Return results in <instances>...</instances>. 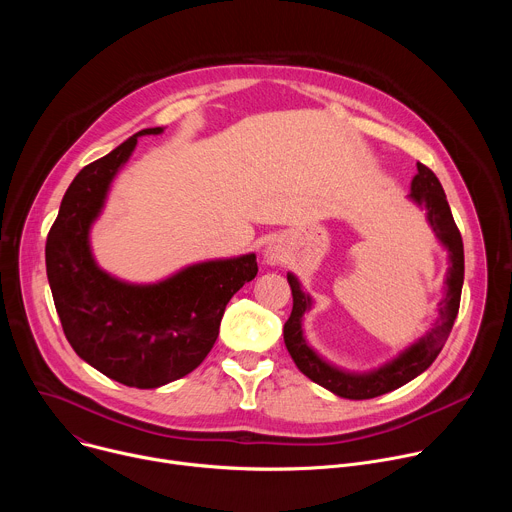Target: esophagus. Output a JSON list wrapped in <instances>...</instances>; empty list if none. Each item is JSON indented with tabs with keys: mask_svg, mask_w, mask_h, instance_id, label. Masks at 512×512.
I'll list each match as a JSON object with an SVG mask.
<instances>
[{
	"mask_svg": "<svg viewBox=\"0 0 512 512\" xmlns=\"http://www.w3.org/2000/svg\"><path fill=\"white\" fill-rule=\"evenodd\" d=\"M287 253H285V245L279 239H271L265 249H263V259L267 265H281L285 261Z\"/></svg>",
	"mask_w": 512,
	"mask_h": 512,
	"instance_id": "34e87169",
	"label": "esophagus"
}]
</instances>
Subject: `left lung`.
Returning a JSON list of instances; mask_svg holds the SVG:
<instances>
[{
	"label": "left lung",
	"instance_id": "obj_1",
	"mask_svg": "<svg viewBox=\"0 0 512 512\" xmlns=\"http://www.w3.org/2000/svg\"><path fill=\"white\" fill-rule=\"evenodd\" d=\"M407 198L425 210L427 225L435 233L437 241L448 251L450 267L444 279V298L437 304L440 308H437V320L433 322L431 330L405 346L397 356L383 362L381 367L364 373L346 371L338 367V364L326 360L308 342L304 334V314L314 308V300L304 289L298 275L287 271L291 296H294V310H291V316L283 326L285 346L291 358H294L296 367L310 381L344 399H373L391 393L425 373L444 348L458 316L464 285V245L462 235L454 223L446 192L429 168L417 164V174L411 180V192Z\"/></svg>",
	"mask_w": 512,
	"mask_h": 512
}]
</instances>
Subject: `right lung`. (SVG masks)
<instances>
[{
    "instance_id": "1",
    "label": "right lung",
    "mask_w": 512,
    "mask_h": 512,
    "mask_svg": "<svg viewBox=\"0 0 512 512\" xmlns=\"http://www.w3.org/2000/svg\"><path fill=\"white\" fill-rule=\"evenodd\" d=\"M141 129L70 182L46 239V275L62 330L105 377L158 389L192 373L216 342L229 300L257 275V255L208 259L154 283H131L99 267L91 229Z\"/></svg>"
}]
</instances>
